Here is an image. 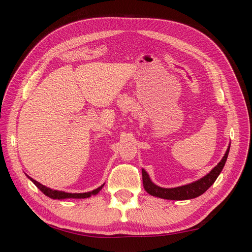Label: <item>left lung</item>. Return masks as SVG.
<instances>
[{"instance_id": "8db88e82", "label": "left lung", "mask_w": 252, "mask_h": 252, "mask_svg": "<svg viewBox=\"0 0 252 252\" xmlns=\"http://www.w3.org/2000/svg\"><path fill=\"white\" fill-rule=\"evenodd\" d=\"M230 144L227 148V151L220 162L213 168L209 173H207L202 179L197 180L190 184L175 187V188H162L157 186L156 184L151 182L148 173L142 169V177H143V186L146 191L157 197H161V199L166 200H175V201H183V200H190L194 199V197L200 196L203 194L206 190H207L213 183L216 182L218 177L220 175V171L224 168L225 163L227 161L228 154H229Z\"/></svg>"}]
</instances>
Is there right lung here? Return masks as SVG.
<instances>
[{"label": "right lung", "instance_id": "obj_1", "mask_svg": "<svg viewBox=\"0 0 252 252\" xmlns=\"http://www.w3.org/2000/svg\"><path fill=\"white\" fill-rule=\"evenodd\" d=\"M28 177V175H27ZM28 179H30V181H32L33 184L39 188L41 191L45 194L47 195L49 197H51V199L53 200H64V199H86V197H89L91 195H94L96 194L97 192H100V190L103 188L104 184L102 186H100L98 188L93 190V191H89V192H84V193H69V192H64V191H58V190H53V189H50L46 186L42 185L41 183L36 182L35 180H33L32 178L28 177Z\"/></svg>", "mask_w": 252, "mask_h": 252}]
</instances>
